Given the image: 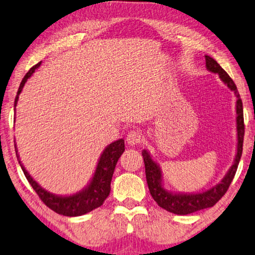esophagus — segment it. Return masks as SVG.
<instances>
[{"mask_svg":"<svg viewBox=\"0 0 255 255\" xmlns=\"http://www.w3.org/2000/svg\"><path fill=\"white\" fill-rule=\"evenodd\" d=\"M142 141V134L139 130H132L128 133L127 142L130 145H136Z\"/></svg>","mask_w":255,"mask_h":255,"instance_id":"obj_1","label":"esophagus"}]
</instances>
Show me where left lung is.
<instances>
[{
  "label": "left lung",
  "mask_w": 255,
  "mask_h": 255,
  "mask_svg": "<svg viewBox=\"0 0 255 255\" xmlns=\"http://www.w3.org/2000/svg\"><path fill=\"white\" fill-rule=\"evenodd\" d=\"M206 68L212 73H217L225 85L231 89L236 96V130H237V148L235 159L227 174L218 184L210 187L209 190L198 192V193H176L170 192L164 187L162 181V172L160 166L152 159L148 150H142V157L145 167V177H147L148 187L150 194L158 206L162 209L172 212L175 215H189L192 212L214 207L226 193L229 185L235 176L237 166L241 160L242 151H243V139H244V118H243V104L240 97L239 90L232 78L228 76L222 66L214 58L206 55Z\"/></svg>",
  "instance_id": "left-lung-1"
}]
</instances>
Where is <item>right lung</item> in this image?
Segmentation results:
<instances>
[{
    "label": "right lung",
    "instance_id": "right-lung-1",
    "mask_svg": "<svg viewBox=\"0 0 255 255\" xmlns=\"http://www.w3.org/2000/svg\"><path fill=\"white\" fill-rule=\"evenodd\" d=\"M41 62L33 65L32 68L28 71L26 76L22 79L20 87L18 89V94L14 100V110L18 103L19 95L21 94L24 83L30 78L33 72L39 68ZM124 140L120 139L116 140L104 149V151L100 155L96 170L94 173L93 178L87 184L86 187H83L81 191L71 195H56L51 192L46 191L44 187H41L35 179H33L30 174H29L26 168H24L22 162L20 161V156L18 153V149L14 144L15 155L18 158L19 164L21 166V169L24 174V176L28 179L29 184L32 186V189L36 191L41 201H43L49 209L55 211L58 215H63L68 217H78L88 214L93 211L96 208L102 206L105 201L106 198L110 195L111 192V182L113 174H114L115 166L118 164V160L125 150Z\"/></svg>",
    "mask_w": 255,
    "mask_h": 255
}]
</instances>
